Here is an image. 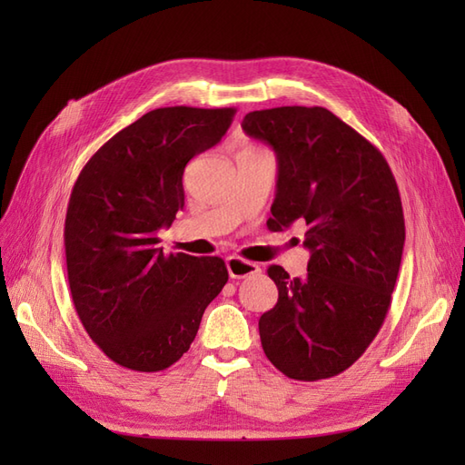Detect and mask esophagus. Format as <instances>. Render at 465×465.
I'll list each match as a JSON object with an SVG mask.
<instances>
[{
  "instance_id": "obj_1",
  "label": "esophagus",
  "mask_w": 465,
  "mask_h": 465,
  "mask_svg": "<svg viewBox=\"0 0 465 465\" xmlns=\"http://www.w3.org/2000/svg\"><path fill=\"white\" fill-rule=\"evenodd\" d=\"M227 270H229V275L232 279H244V277L260 273V265L254 263V262L242 260V258L229 256L227 258Z\"/></svg>"
}]
</instances>
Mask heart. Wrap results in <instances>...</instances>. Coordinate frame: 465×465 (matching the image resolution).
<instances>
[{"mask_svg": "<svg viewBox=\"0 0 465 465\" xmlns=\"http://www.w3.org/2000/svg\"><path fill=\"white\" fill-rule=\"evenodd\" d=\"M248 151H256V149H248Z\"/></svg>", "mask_w": 465, "mask_h": 465, "instance_id": "heart-1", "label": "heart"}]
</instances>
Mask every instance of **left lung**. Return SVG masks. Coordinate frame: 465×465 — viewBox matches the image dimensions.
Segmentation results:
<instances>
[{
	"label": "left lung",
	"mask_w": 465,
	"mask_h": 465,
	"mask_svg": "<svg viewBox=\"0 0 465 465\" xmlns=\"http://www.w3.org/2000/svg\"><path fill=\"white\" fill-rule=\"evenodd\" d=\"M242 130L277 154L267 229L301 223L311 250L304 277L267 270L279 299L258 323L263 353L289 378H331L367 351L388 314L405 242L396 178L382 153L322 106L248 112Z\"/></svg>",
	"instance_id": "obj_1"
}]
</instances>
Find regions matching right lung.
Segmentation results:
<instances>
[{"label": "right lung", "mask_w": 465, "mask_h": 465, "mask_svg": "<svg viewBox=\"0 0 465 465\" xmlns=\"http://www.w3.org/2000/svg\"><path fill=\"white\" fill-rule=\"evenodd\" d=\"M234 108L168 106L98 149L69 198L67 279L83 328L120 367L159 372L190 349L229 279L217 256L164 254L157 232L184 207V168L221 142Z\"/></svg>", "instance_id": "right-lung-1"}]
</instances>
